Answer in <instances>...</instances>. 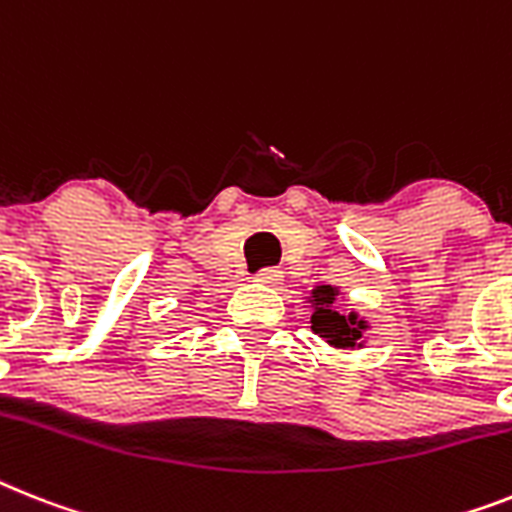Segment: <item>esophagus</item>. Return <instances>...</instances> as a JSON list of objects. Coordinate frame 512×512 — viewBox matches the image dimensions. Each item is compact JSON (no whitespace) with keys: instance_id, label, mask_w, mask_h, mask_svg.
Listing matches in <instances>:
<instances>
[{"instance_id":"esophagus-1","label":"esophagus","mask_w":512,"mask_h":512,"mask_svg":"<svg viewBox=\"0 0 512 512\" xmlns=\"http://www.w3.org/2000/svg\"><path fill=\"white\" fill-rule=\"evenodd\" d=\"M256 282H261V285H280L282 282V272L280 269H261V272H256V277H253Z\"/></svg>"}]
</instances>
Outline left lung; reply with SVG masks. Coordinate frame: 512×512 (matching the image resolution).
Returning <instances> with one entry per match:
<instances>
[{"instance_id":"1","label":"left lung","mask_w":512,"mask_h":512,"mask_svg":"<svg viewBox=\"0 0 512 512\" xmlns=\"http://www.w3.org/2000/svg\"><path fill=\"white\" fill-rule=\"evenodd\" d=\"M337 298H340V287L335 285H316L314 290H311V295H308V303L314 308V314H311V329H314L322 340H327L332 348H361L366 322L358 319L356 311L340 314L335 308Z\"/></svg>"}]
</instances>
